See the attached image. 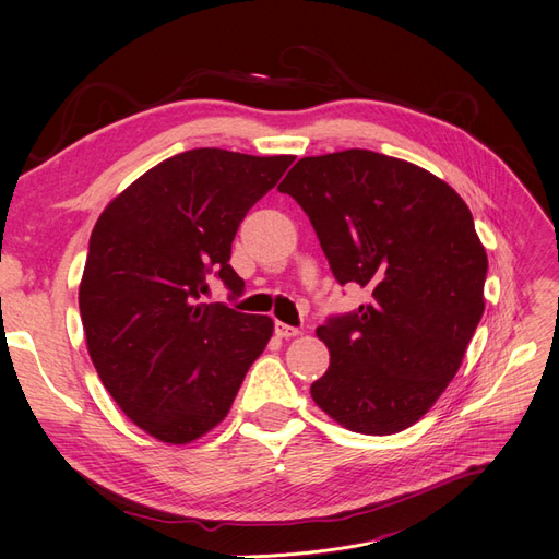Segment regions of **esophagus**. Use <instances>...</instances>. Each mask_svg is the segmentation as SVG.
Wrapping results in <instances>:
<instances>
[{
  "label": "esophagus",
  "mask_w": 559,
  "mask_h": 559,
  "mask_svg": "<svg viewBox=\"0 0 559 559\" xmlns=\"http://www.w3.org/2000/svg\"><path fill=\"white\" fill-rule=\"evenodd\" d=\"M298 333H300V329L284 324V321H275V335L277 337H296Z\"/></svg>",
  "instance_id": "esophagus-1"
}]
</instances>
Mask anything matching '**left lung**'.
<instances>
[{"mask_svg": "<svg viewBox=\"0 0 559 559\" xmlns=\"http://www.w3.org/2000/svg\"><path fill=\"white\" fill-rule=\"evenodd\" d=\"M277 189L310 216L337 284L370 296L317 329L331 366L314 403L357 433L408 429L460 370L485 310L471 210L431 173L366 148L300 158Z\"/></svg>", "mask_w": 559, "mask_h": 559, "instance_id": "8db88e82", "label": "left lung"}]
</instances>
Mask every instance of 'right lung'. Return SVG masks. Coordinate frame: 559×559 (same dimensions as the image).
<instances>
[{
  "mask_svg": "<svg viewBox=\"0 0 559 559\" xmlns=\"http://www.w3.org/2000/svg\"><path fill=\"white\" fill-rule=\"evenodd\" d=\"M294 156L191 148L158 163L114 198L91 235L79 310L99 380L134 425L183 445L222 421L273 319L207 302L210 282L230 298L242 218Z\"/></svg>",
  "mask_w": 559,
  "mask_h": 559,
  "instance_id": "right-lung-1",
  "label": "right lung"
}]
</instances>
